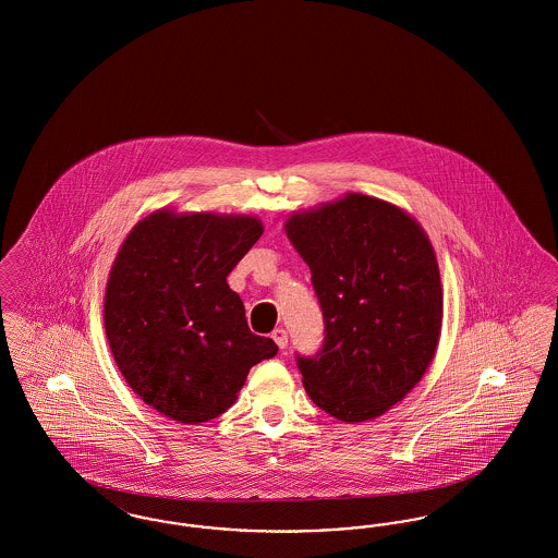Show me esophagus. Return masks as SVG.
Masks as SVG:
<instances>
[{"label": "esophagus", "mask_w": 558, "mask_h": 558, "mask_svg": "<svg viewBox=\"0 0 558 558\" xmlns=\"http://www.w3.org/2000/svg\"><path fill=\"white\" fill-rule=\"evenodd\" d=\"M271 339L276 341V345L280 347V349H287V345H289V332L284 328H276L271 332Z\"/></svg>", "instance_id": "1"}]
</instances>
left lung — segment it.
<instances>
[{
    "label": "left lung",
    "mask_w": 558,
    "mask_h": 558,
    "mask_svg": "<svg viewBox=\"0 0 558 558\" xmlns=\"http://www.w3.org/2000/svg\"><path fill=\"white\" fill-rule=\"evenodd\" d=\"M287 236L324 319L318 353L294 355L305 391L339 421L380 416L437 349L444 296L430 242L410 215L364 194L292 215Z\"/></svg>",
    "instance_id": "left-lung-1"
}]
</instances>
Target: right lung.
<instances>
[{
  "instance_id": "add662e5",
  "label": "right lung",
  "mask_w": 558,
  "mask_h": 558,
  "mask_svg": "<svg viewBox=\"0 0 558 558\" xmlns=\"http://www.w3.org/2000/svg\"><path fill=\"white\" fill-rule=\"evenodd\" d=\"M264 234L255 217L153 213L123 242L108 278V345L133 391L198 425L223 414L248 371L278 353L253 335L226 282Z\"/></svg>"
}]
</instances>
